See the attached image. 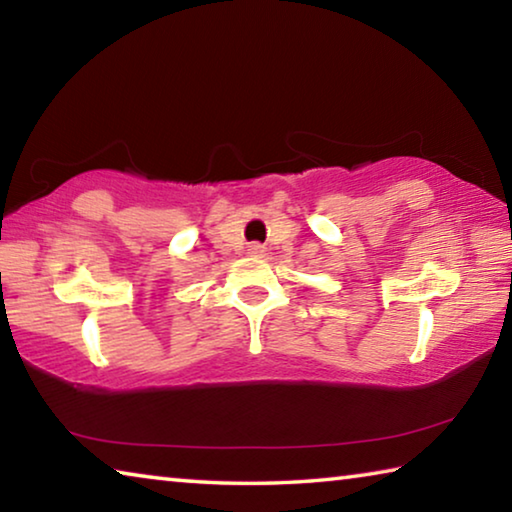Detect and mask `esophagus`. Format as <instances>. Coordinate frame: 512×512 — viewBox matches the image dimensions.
<instances>
[{
	"label": "esophagus",
	"instance_id": "1",
	"mask_svg": "<svg viewBox=\"0 0 512 512\" xmlns=\"http://www.w3.org/2000/svg\"><path fill=\"white\" fill-rule=\"evenodd\" d=\"M248 255H250V257H264V255H266V246H262V244H250V246H248Z\"/></svg>",
	"mask_w": 512,
	"mask_h": 512
}]
</instances>
